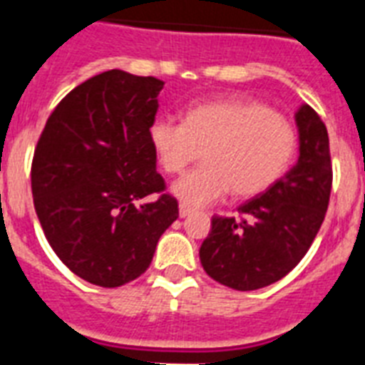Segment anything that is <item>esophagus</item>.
<instances>
[{"mask_svg":"<svg viewBox=\"0 0 365 365\" xmlns=\"http://www.w3.org/2000/svg\"><path fill=\"white\" fill-rule=\"evenodd\" d=\"M191 212H193V208H189V206H185V205H180V216L182 217L189 216Z\"/></svg>","mask_w":365,"mask_h":365,"instance_id":"esophagus-1","label":"esophagus"}]
</instances>
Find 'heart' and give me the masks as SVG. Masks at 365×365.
<instances>
[{"label": "heart", "instance_id": "1", "mask_svg": "<svg viewBox=\"0 0 365 365\" xmlns=\"http://www.w3.org/2000/svg\"><path fill=\"white\" fill-rule=\"evenodd\" d=\"M149 140L160 166L180 174L202 153L206 163L174 183L182 205L200 208L231 193L254 197L288 170L297 148L294 125L250 100H216L189 108L183 123L157 117Z\"/></svg>", "mask_w": 365, "mask_h": 365}]
</instances>
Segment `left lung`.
<instances>
[{"label": "left lung", "instance_id": "8db88e82", "mask_svg": "<svg viewBox=\"0 0 365 365\" xmlns=\"http://www.w3.org/2000/svg\"><path fill=\"white\" fill-rule=\"evenodd\" d=\"M299 159L277 183L239 206V217H212L199 250L206 274L239 289L265 288L294 269L320 231L331 193L326 125L311 106L295 113Z\"/></svg>", "mask_w": 365, "mask_h": 365}]
</instances>
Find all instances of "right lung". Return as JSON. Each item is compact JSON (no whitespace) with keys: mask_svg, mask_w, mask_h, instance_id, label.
Returning a JSON list of instances; mask_svg holds the SVG:
<instances>
[{"mask_svg":"<svg viewBox=\"0 0 365 365\" xmlns=\"http://www.w3.org/2000/svg\"><path fill=\"white\" fill-rule=\"evenodd\" d=\"M163 87L123 70L91 77L60 100L34 151L43 233L71 272L102 288L148 271L160 235L178 220L149 140Z\"/></svg>","mask_w":365,"mask_h":365,"instance_id":"obj_1","label":"right lung"}]
</instances>
